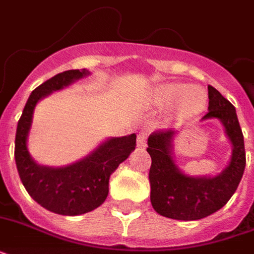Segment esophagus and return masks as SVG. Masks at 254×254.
Wrapping results in <instances>:
<instances>
[{"mask_svg": "<svg viewBox=\"0 0 254 254\" xmlns=\"http://www.w3.org/2000/svg\"><path fill=\"white\" fill-rule=\"evenodd\" d=\"M146 146V135H145V133H139L138 137H137V147H145Z\"/></svg>", "mask_w": 254, "mask_h": 254, "instance_id": "esophagus-1", "label": "esophagus"}]
</instances>
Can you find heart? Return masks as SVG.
<instances>
[{
	"label": "heart",
	"mask_w": 254,
	"mask_h": 254,
	"mask_svg": "<svg viewBox=\"0 0 254 254\" xmlns=\"http://www.w3.org/2000/svg\"><path fill=\"white\" fill-rule=\"evenodd\" d=\"M159 109H171L175 121L192 119L203 112L207 105V96L199 87H190L185 83H166L159 85L154 96Z\"/></svg>",
	"instance_id": "heart-1"
}]
</instances>
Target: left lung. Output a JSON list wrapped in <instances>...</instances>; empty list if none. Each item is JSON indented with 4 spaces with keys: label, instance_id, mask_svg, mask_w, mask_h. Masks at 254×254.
<instances>
[{
    "label": "left lung",
    "instance_id": "8db88e82",
    "mask_svg": "<svg viewBox=\"0 0 254 254\" xmlns=\"http://www.w3.org/2000/svg\"><path fill=\"white\" fill-rule=\"evenodd\" d=\"M208 113L201 119L220 121L232 143L231 161L212 177H191L178 167L174 158L175 130H159L147 139L151 157L149 173L150 200L157 213L175 220H199L216 212L232 197L245 169L244 135L236 109L220 92L208 85Z\"/></svg>",
    "mask_w": 254,
    "mask_h": 254
}]
</instances>
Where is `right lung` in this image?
<instances>
[{"mask_svg": "<svg viewBox=\"0 0 254 254\" xmlns=\"http://www.w3.org/2000/svg\"><path fill=\"white\" fill-rule=\"evenodd\" d=\"M88 75L85 68L69 69L35 88L23 108L15 133L14 157L26 191L43 208L64 216L83 215L103 204L109 192L112 173L135 149L137 135L130 134L105 139L85 158L67 166L39 165L30 155L27 137L38 101Z\"/></svg>", "mask_w": 254, "mask_h": 254, "instance_id": "obj_1", "label": "right lung"}]
</instances>
